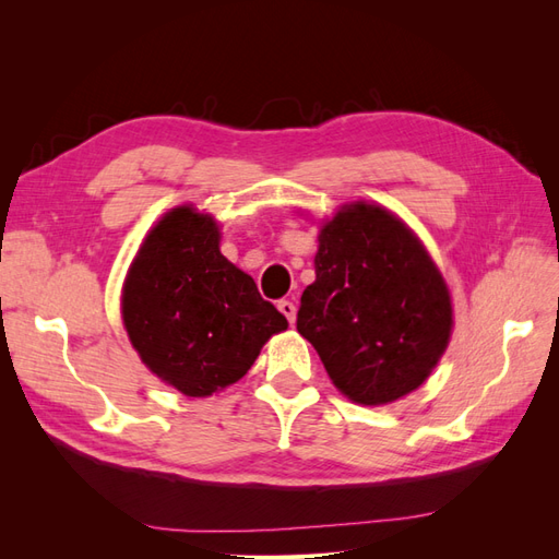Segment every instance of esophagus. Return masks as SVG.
<instances>
[{
  "mask_svg": "<svg viewBox=\"0 0 559 559\" xmlns=\"http://www.w3.org/2000/svg\"><path fill=\"white\" fill-rule=\"evenodd\" d=\"M277 308L286 319H289V324H294V321H296V306H294V302L292 300H280Z\"/></svg>",
  "mask_w": 559,
  "mask_h": 559,
  "instance_id": "1",
  "label": "esophagus"
}]
</instances>
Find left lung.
<instances>
[{
	"mask_svg": "<svg viewBox=\"0 0 559 559\" xmlns=\"http://www.w3.org/2000/svg\"><path fill=\"white\" fill-rule=\"evenodd\" d=\"M314 273L296 329L333 384L361 405L415 392L452 333L448 284L415 233L380 205H343L319 230Z\"/></svg>",
	"mask_w": 559,
	"mask_h": 559,
	"instance_id": "1",
	"label": "left lung"
}]
</instances>
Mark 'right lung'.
<instances>
[{
    "label": "right lung",
    "instance_id": "right-lung-1",
    "mask_svg": "<svg viewBox=\"0 0 559 559\" xmlns=\"http://www.w3.org/2000/svg\"><path fill=\"white\" fill-rule=\"evenodd\" d=\"M218 240L210 214L175 207L148 230L123 284L132 347L151 373L193 399L238 382L267 337L289 326Z\"/></svg>",
    "mask_w": 559,
    "mask_h": 559
}]
</instances>
